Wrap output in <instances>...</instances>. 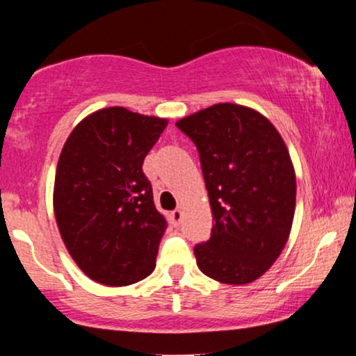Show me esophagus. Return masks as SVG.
<instances>
[{
    "label": "esophagus",
    "instance_id": "1",
    "mask_svg": "<svg viewBox=\"0 0 356 356\" xmlns=\"http://www.w3.org/2000/svg\"><path fill=\"white\" fill-rule=\"evenodd\" d=\"M170 219H172L174 226H179L182 222V211L181 209H175L170 212Z\"/></svg>",
    "mask_w": 356,
    "mask_h": 356
}]
</instances>
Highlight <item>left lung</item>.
Returning <instances> with one entry per match:
<instances>
[{"label": "left lung", "mask_w": 356, "mask_h": 356, "mask_svg": "<svg viewBox=\"0 0 356 356\" xmlns=\"http://www.w3.org/2000/svg\"><path fill=\"white\" fill-rule=\"evenodd\" d=\"M197 147L209 194L211 238L194 248L206 276L252 283L283 251L296 204V175L280 132L256 110L216 104L175 124Z\"/></svg>", "instance_id": "obj_1"}]
</instances>
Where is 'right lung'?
I'll use <instances>...</instances> for the list:
<instances>
[{"mask_svg": "<svg viewBox=\"0 0 356 356\" xmlns=\"http://www.w3.org/2000/svg\"><path fill=\"white\" fill-rule=\"evenodd\" d=\"M167 118L124 107L85 117L61 149L53 209L65 246L90 280L127 286L154 271L167 220L142 164Z\"/></svg>", "mask_w": 356, "mask_h": 356, "instance_id": "1", "label": "right lung"}]
</instances>
